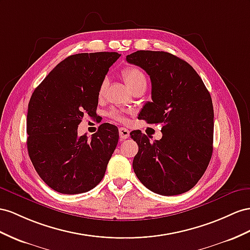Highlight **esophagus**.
I'll return each mask as SVG.
<instances>
[{
	"instance_id": "esophagus-1",
	"label": "esophagus",
	"mask_w": 250,
	"mask_h": 250,
	"mask_svg": "<svg viewBox=\"0 0 250 250\" xmlns=\"http://www.w3.org/2000/svg\"><path fill=\"white\" fill-rule=\"evenodd\" d=\"M119 136L121 139H126L130 136V132L125 127H119Z\"/></svg>"
}]
</instances>
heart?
I'll list each match as a JSON object with an SVG mask.
<instances>
[{"mask_svg": "<svg viewBox=\"0 0 250 250\" xmlns=\"http://www.w3.org/2000/svg\"><path fill=\"white\" fill-rule=\"evenodd\" d=\"M121 75H123L124 79L127 83V85L131 87L132 91L134 88H136L138 86H146V84H148V79H146V74L139 67L126 66L123 69ZM107 84H108L107 78H104L101 80L99 87H98V97L99 98H102L104 96ZM111 116L115 120H118V121L125 120L123 113H121V111H119V110H113L111 112Z\"/></svg>", "mask_w": 250, "mask_h": 250, "instance_id": "heart-1", "label": "heart"}]
</instances>
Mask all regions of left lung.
<instances>
[{
  "label": "left lung",
  "instance_id": "8db88e82",
  "mask_svg": "<svg viewBox=\"0 0 250 250\" xmlns=\"http://www.w3.org/2000/svg\"><path fill=\"white\" fill-rule=\"evenodd\" d=\"M126 61L151 79L152 101L140 112L142 119L163 125L162 139L153 143L140 131L131 134L138 145L134 172L155 193H185L200 181L212 155L211 96L194 68L170 53L137 50Z\"/></svg>",
  "mask_w": 250,
  "mask_h": 250
}]
</instances>
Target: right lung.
<instances>
[{"mask_svg":"<svg viewBox=\"0 0 250 250\" xmlns=\"http://www.w3.org/2000/svg\"><path fill=\"white\" fill-rule=\"evenodd\" d=\"M118 53H83L61 61L31 95L27 150L37 173L63 194L95 188L104 176L116 148V126L102 124L91 139L78 135L83 117H94L98 87Z\"/></svg>","mask_w":250,"mask_h":250,"instance_id":"add662e5","label":"right lung"}]
</instances>
